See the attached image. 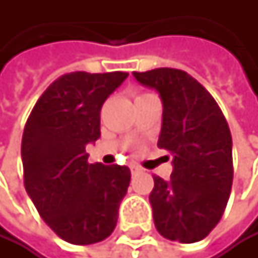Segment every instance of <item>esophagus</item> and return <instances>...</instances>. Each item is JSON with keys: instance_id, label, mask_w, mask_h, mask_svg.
Listing matches in <instances>:
<instances>
[{"instance_id": "34e87169", "label": "esophagus", "mask_w": 258, "mask_h": 258, "mask_svg": "<svg viewBox=\"0 0 258 258\" xmlns=\"http://www.w3.org/2000/svg\"><path fill=\"white\" fill-rule=\"evenodd\" d=\"M130 170H132V175H138V173L142 172V168L139 165H136V164H132L130 165Z\"/></svg>"}]
</instances>
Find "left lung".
I'll list each match as a JSON object with an SVG mask.
<instances>
[{"label":"left lung","mask_w":258,"mask_h":258,"mask_svg":"<svg viewBox=\"0 0 258 258\" xmlns=\"http://www.w3.org/2000/svg\"><path fill=\"white\" fill-rule=\"evenodd\" d=\"M133 76L159 93L164 110L158 147L173 156L170 179L153 176L155 226L172 241H200L218 224L231 195L229 125L209 91L181 69L158 68Z\"/></svg>","instance_id":"obj_1"}]
</instances>
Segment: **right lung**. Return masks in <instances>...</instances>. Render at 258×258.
<instances>
[{
    "label": "right lung",
    "mask_w": 258,
    "mask_h": 258,
    "mask_svg": "<svg viewBox=\"0 0 258 258\" xmlns=\"http://www.w3.org/2000/svg\"><path fill=\"white\" fill-rule=\"evenodd\" d=\"M126 73H69L49 85L29 116L21 159L24 187L44 223L64 241L93 244L114 231L130 168L88 162L100 138V108Z\"/></svg>",
    "instance_id": "right-lung-1"
}]
</instances>
